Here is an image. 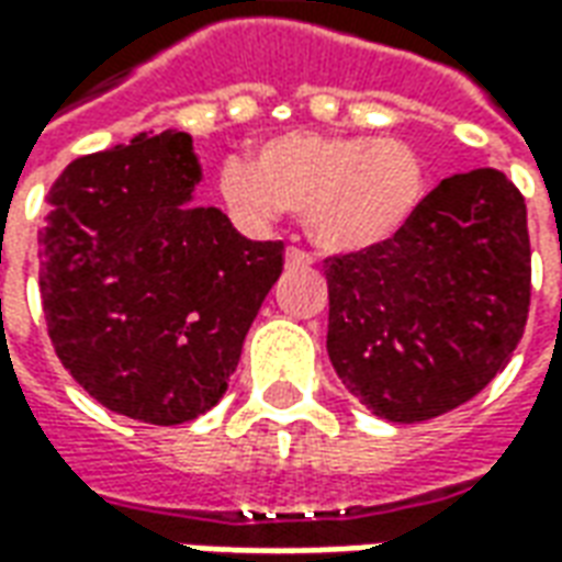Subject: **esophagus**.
I'll return each instance as SVG.
<instances>
[{"label":"esophagus","instance_id":"1","mask_svg":"<svg viewBox=\"0 0 562 562\" xmlns=\"http://www.w3.org/2000/svg\"><path fill=\"white\" fill-rule=\"evenodd\" d=\"M310 265H313V256L304 252V249L292 246V249L285 252V268H310Z\"/></svg>","mask_w":562,"mask_h":562}]
</instances>
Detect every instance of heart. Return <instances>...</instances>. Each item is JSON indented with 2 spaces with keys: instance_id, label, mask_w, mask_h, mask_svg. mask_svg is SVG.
I'll use <instances>...</instances> for the list:
<instances>
[{
  "instance_id": "obj_1",
  "label": "heart",
  "mask_w": 562,
  "mask_h": 562,
  "mask_svg": "<svg viewBox=\"0 0 562 562\" xmlns=\"http://www.w3.org/2000/svg\"><path fill=\"white\" fill-rule=\"evenodd\" d=\"M220 189L237 220L265 228L301 213L306 237L334 256L389 244L427 198V161L409 144L373 135L285 132L252 161H222Z\"/></svg>"
}]
</instances>
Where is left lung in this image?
Instances as JSON below:
<instances>
[{"label":"left lung","mask_w":562,"mask_h":562,"mask_svg":"<svg viewBox=\"0 0 562 562\" xmlns=\"http://www.w3.org/2000/svg\"><path fill=\"white\" fill-rule=\"evenodd\" d=\"M325 265L330 364L385 422L458 409L524 337L527 204L496 168L448 177L394 240Z\"/></svg>","instance_id":"left-lung-1"}]
</instances>
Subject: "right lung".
<instances>
[{"label": "right lung", "mask_w": 562, "mask_h": 562, "mask_svg": "<svg viewBox=\"0 0 562 562\" xmlns=\"http://www.w3.org/2000/svg\"><path fill=\"white\" fill-rule=\"evenodd\" d=\"M201 177L192 135L140 132L71 161L47 195L50 342L80 389L135 422L183 424L222 401L282 273L280 240H249L195 204Z\"/></svg>", "instance_id": "1"}]
</instances>
